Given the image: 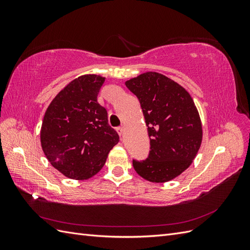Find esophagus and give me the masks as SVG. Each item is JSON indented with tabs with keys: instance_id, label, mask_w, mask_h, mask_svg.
I'll list each match as a JSON object with an SVG mask.
<instances>
[{
	"instance_id": "obj_1",
	"label": "esophagus",
	"mask_w": 250,
	"mask_h": 250,
	"mask_svg": "<svg viewBox=\"0 0 250 250\" xmlns=\"http://www.w3.org/2000/svg\"><path fill=\"white\" fill-rule=\"evenodd\" d=\"M117 132L119 133L120 137H122V135L125 133V127L124 126H121L117 128Z\"/></svg>"
}]
</instances>
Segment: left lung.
Instances as JSON below:
<instances>
[{
    "mask_svg": "<svg viewBox=\"0 0 250 250\" xmlns=\"http://www.w3.org/2000/svg\"><path fill=\"white\" fill-rule=\"evenodd\" d=\"M125 84L138 97L150 138L148 158L133 160V168L151 183H167L190 167L200 148L198 110L190 94L163 74L146 72Z\"/></svg>",
    "mask_w": 250,
    "mask_h": 250,
    "instance_id": "obj_1",
    "label": "left lung"
}]
</instances>
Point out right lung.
Segmentation results:
<instances>
[{
    "instance_id": "1",
    "label": "right lung",
    "mask_w": 250,
    "mask_h": 250,
    "mask_svg": "<svg viewBox=\"0 0 250 250\" xmlns=\"http://www.w3.org/2000/svg\"><path fill=\"white\" fill-rule=\"evenodd\" d=\"M104 81L99 75H82L60 90L44 112L42 151L53 167L69 178L96 175L119 142L106 109L97 101Z\"/></svg>"
}]
</instances>
